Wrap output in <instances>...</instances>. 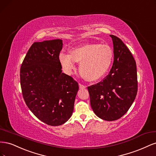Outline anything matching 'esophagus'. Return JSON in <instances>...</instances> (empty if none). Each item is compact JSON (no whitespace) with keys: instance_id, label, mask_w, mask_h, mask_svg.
<instances>
[{"instance_id":"esophagus-1","label":"esophagus","mask_w":156,"mask_h":156,"mask_svg":"<svg viewBox=\"0 0 156 156\" xmlns=\"http://www.w3.org/2000/svg\"><path fill=\"white\" fill-rule=\"evenodd\" d=\"M79 88H81V89H83V88H85L87 87L85 86V85H83V84H79Z\"/></svg>"}]
</instances>
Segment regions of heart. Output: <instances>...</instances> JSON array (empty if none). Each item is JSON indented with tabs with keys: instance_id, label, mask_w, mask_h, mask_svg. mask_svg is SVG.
<instances>
[{
	"instance_id": "obj_1",
	"label": "heart",
	"mask_w": 156,
	"mask_h": 156,
	"mask_svg": "<svg viewBox=\"0 0 156 156\" xmlns=\"http://www.w3.org/2000/svg\"><path fill=\"white\" fill-rule=\"evenodd\" d=\"M64 72L70 74L75 62L80 63L79 71L82 77L88 81L100 79L109 69L113 60V51L106 44H89L70 51V55L62 52L58 56Z\"/></svg>"
}]
</instances>
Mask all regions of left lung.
I'll list each match as a JSON object with an SVG mask.
<instances>
[{"label":"left lung","mask_w":156,"mask_h":156,"mask_svg":"<svg viewBox=\"0 0 156 156\" xmlns=\"http://www.w3.org/2000/svg\"><path fill=\"white\" fill-rule=\"evenodd\" d=\"M114 62L103 81L88 87L90 105L100 119L113 121L124 115L137 93L136 66L133 55L119 37L110 35Z\"/></svg>","instance_id":"1"}]
</instances>
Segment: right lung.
I'll return each instance as SVG.
<instances>
[{
	"mask_svg": "<svg viewBox=\"0 0 156 156\" xmlns=\"http://www.w3.org/2000/svg\"><path fill=\"white\" fill-rule=\"evenodd\" d=\"M60 39L34 42L20 69V83L26 105L37 119L48 125L60 126L73 111L79 90L77 81L62 72L58 56Z\"/></svg>",
	"mask_w": 156,
	"mask_h": 156,
	"instance_id": "right-lung-1",
	"label": "right lung"
}]
</instances>
